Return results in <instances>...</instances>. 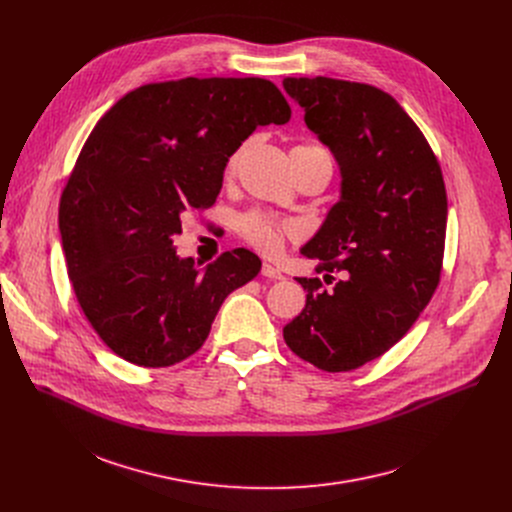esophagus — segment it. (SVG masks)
I'll return each instance as SVG.
<instances>
[{"mask_svg":"<svg viewBox=\"0 0 512 512\" xmlns=\"http://www.w3.org/2000/svg\"><path fill=\"white\" fill-rule=\"evenodd\" d=\"M261 273H263L267 279H283V273H281L277 267H273L271 263H263Z\"/></svg>","mask_w":512,"mask_h":512,"instance_id":"34e87169","label":"esophagus"}]
</instances>
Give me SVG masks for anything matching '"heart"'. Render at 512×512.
Masks as SVG:
<instances>
[{"label": "heart", "instance_id": "1", "mask_svg": "<svg viewBox=\"0 0 512 512\" xmlns=\"http://www.w3.org/2000/svg\"><path fill=\"white\" fill-rule=\"evenodd\" d=\"M304 150H322L316 148V145H300ZM245 148L235 152L229 160V170H235L241 154ZM239 233L241 237L253 245L257 251L265 255H277L283 249L285 239H296L298 237V227L291 223H281L275 221V218L263 214V212H247L239 218Z\"/></svg>", "mask_w": 512, "mask_h": 512}]
</instances>
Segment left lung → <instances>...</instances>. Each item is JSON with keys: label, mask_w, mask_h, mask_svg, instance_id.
<instances>
[{"label": "left lung", "mask_w": 512, "mask_h": 512, "mask_svg": "<svg viewBox=\"0 0 512 512\" xmlns=\"http://www.w3.org/2000/svg\"><path fill=\"white\" fill-rule=\"evenodd\" d=\"M340 168V198L302 247L306 308L285 344L328 373L362 367L415 324L440 283L448 198L427 139L385 91L328 77L283 79ZM327 285L324 286L323 283Z\"/></svg>", "instance_id": "obj_1"}]
</instances>
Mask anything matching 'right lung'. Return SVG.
Wrapping results in <instances>:
<instances>
[{
  "label": "right lung",
  "instance_id": "add662e5",
  "mask_svg": "<svg viewBox=\"0 0 512 512\" xmlns=\"http://www.w3.org/2000/svg\"><path fill=\"white\" fill-rule=\"evenodd\" d=\"M291 109L265 79H180L119 99L85 141L60 196L58 227L75 296L101 340L137 367L194 354L225 298L261 259L233 249L202 271L178 257L188 210L210 208L229 158Z\"/></svg>",
  "mask_w": 512,
  "mask_h": 512
}]
</instances>
